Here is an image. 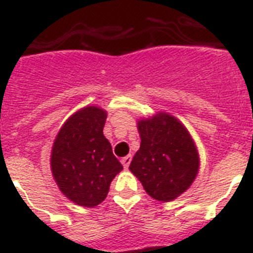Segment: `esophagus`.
Listing matches in <instances>:
<instances>
[{
    "label": "esophagus",
    "instance_id": "1",
    "mask_svg": "<svg viewBox=\"0 0 253 253\" xmlns=\"http://www.w3.org/2000/svg\"><path fill=\"white\" fill-rule=\"evenodd\" d=\"M131 159H132V156L128 155V156H126V157H123V159L121 160V162H122V165H123V168H125V169H127V168H128V165H130V162H131Z\"/></svg>",
    "mask_w": 253,
    "mask_h": 253
}]
</instances>
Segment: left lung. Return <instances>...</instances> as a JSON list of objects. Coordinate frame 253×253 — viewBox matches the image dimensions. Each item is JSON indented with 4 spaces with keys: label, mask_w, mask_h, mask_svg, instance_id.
<instances>
[{
    "label": "left lung",
    "mask_w": 253,
    "mask_h": 253,
    "mask_svg": "<svg viewBox=\"0 0 253 253\" xmlns=\"http://www.w3.org/2000/svg\"><path fill=\"white\" fill-rule=\"evenodd\" d=\"M140 148L130 171L151 198L171 201L194 183L200 168L199 151L183 123L169 113L137 121Z\"/></svg>",
    "instance_id": "8db88e82"
}]
</instances>
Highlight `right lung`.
<instances>
[{"label": "right lung", "mask_w": 253, "mask_h": 253, "mask_svg": "<svg viewBox=\"0 0 253 253\" xmlns=\"http://www.w3.org/2000/svg\"><path fill=\"white\" fill-rule=\"evenodd\" d=\"M106 110L84 106L70 116L52 147L50 170L59 191L80 207L105 200L114 176L123 169L104 136Z\"/></svg>", "instance_id": "1"}]
</instances>
